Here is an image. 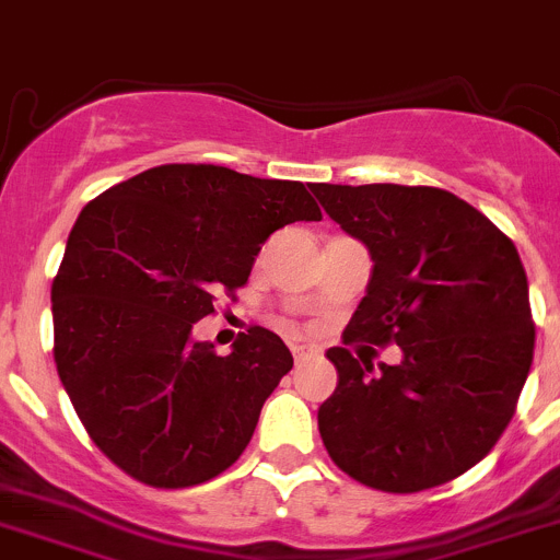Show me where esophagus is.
<instances>
[{
	"instance_id": "esophagus-1",
	"label": "esophagus",
	"mask_w": 560,
	"mask_h": 560,
	"mask_svg": "<svg viewBox=\"0 0 560 560\" xmlns=\"http://www.w3.org/2000/svg\"><path fill=\"white\" fill-rule=\"evenodd\" d=\"M290 351H292V359H295V364H301V362H306V359H310V348H306V345H290Z\"/></svg>"
}]
</instances>
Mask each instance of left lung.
I'll return each instance as SVG.
<instances>
[{"instance_id":"obj_1","label":"left lung","mask_w":560,"mask_h":560,"mask_svg":"<svg viewBox=\"0 0 560 560\" xmlns=\"http://www.w3.org/2000/svg\"><path fill=\"white\" fill-rule=\"evenodd\" d=\"M373 259L345 345H400V364L328 348L337 389L323 445L370 489L411 494L458 478L498 445L533 362L536 328L516 245L439 187L315 185ZM373 351V348H364Z\"/></svg>"}]
</instances>
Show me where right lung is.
<instances>
[{
    "label": "right lung",
    "instance_id": "add662e5",
    "mask_svg": "<svg viewBox=\"0 0 560 560\" xmlns=\"http://www.w3.org/2000/svg\"><path fill=\"white\" fill-rule=\"evenodd\" d=\"M320 218L304 182L176 162L82 209L51 281L55 364L115 467L185 489L237 462L292 353L250 326L218 357L192 326L248 281L276 229Z\"/></svg>",
    "mask_w": 560,
    "mask_h": 560
}]
</instances>
